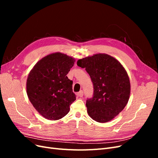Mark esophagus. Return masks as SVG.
Returning <instances> with one entry per match:
<instances>
[{"label": "esophagus", "instance_id": "obj_1", "mask_svg": "<svg viewBox=\"0 0 158 158\" xmlns=\"http://www.w3.org/2000/svg\"><path fill=\"white\" fill-rule=\"evenodd\" d=\"M77 95H78V97H80V98H82V97L83 96V95H84L83 91H82V90L80 91V92H79L77 94Z\"/></svg>", "mask_w": 158, "mask_h": 158}]
</instances>
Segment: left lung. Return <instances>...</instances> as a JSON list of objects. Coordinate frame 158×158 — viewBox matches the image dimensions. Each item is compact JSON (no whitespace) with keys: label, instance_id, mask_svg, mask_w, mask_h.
Returning <instances> with one entry per match:
<instances>
[{"label":"left lung","instance_id":"1","mask_svg":"<svg viewBox=\"0 0 158 158\" xmlns=\"http://www.w3.org/2000/svg\"><path fill=\"white\" fill-rule=\"evenodd\" d=\"M77 65L85 68L94 85L93 97L86 101L87 111L93 120L109 122L125 107L131 94V83L123 65L105 53L79 59Z\"/></svg>","mask_w":158,"mask_h":158}]
</instances>
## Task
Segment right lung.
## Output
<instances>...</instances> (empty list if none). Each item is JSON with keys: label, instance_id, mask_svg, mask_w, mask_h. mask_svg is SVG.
<instances>
[{"label": "right lung", "instance_id": "obj_1", "mask_svg": "<svg viewBox=\"0 0 158 158\" xmlns=\"http://www.w3.org/2000/svg\"><path fill=\"white\" fill-rule=\"evenodd\" d=\"M75 59L57 52L42 58L27 76L28 98L37 112L49 120L56 121L67 114L76 99L73 81L67 74Z\"/></svg>", "mask_w": 158, "mask_h": 158}]
</instances>
